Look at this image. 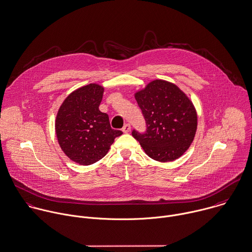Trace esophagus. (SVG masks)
I'll list each match as a JSON object with an SVG mask.
<instances>
[{
	"label": "esophagus",
	"mask_w": 252,
	"mask_h": 252,
	"mask_svg": "<svg viewBox=\"0 0 252 252\" xmlns=\"http://www.w3.org/2000/svg\"><path fill=\"white\" fill-rule=\"evenodd\" d=\"M131 130V126H130V124H125L124 126H123V128H122V131L124 132V133H128L129 131Z\"/></svg>",
	"instance_id": "esophagus-1"
}]
</instances>
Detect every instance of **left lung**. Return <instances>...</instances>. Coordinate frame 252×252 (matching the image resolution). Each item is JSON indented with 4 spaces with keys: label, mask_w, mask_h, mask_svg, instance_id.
I'll return each mask as SVG.
<instances>
[{
    "label": "left lung",
    "mask_w": 252,
    "mask_h": 252,
    "mask_svg": "<svg viewBox=\"0 0 252 252\" xmlns=\"http://www.w3.org/2000/svg\"><path fill=\"white\" fill-rule=\"evenodd\" d=\"M146 121V132L132 131L145 153L153 159L167 162L179 158L193 141L197 116L192 102L176 85L155 80L136 93Z\"/></svg>",
    "instance_id": "left-lung-1"
}]
</instances>
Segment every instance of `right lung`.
<instances>
[{"instance_id":"obj_1","label":"right lung","mask_w":252,"mask_h":252,"mask_svg":"<svg viewBox=\"0 0 252 252\" xmlns=\"http://www.w3.org/2000/svg\"><path fill=\"white\" fill-rule=\"evenodd\" d=\"M103 88L89 84L72 92L61 105L56 133L63 153L81 165L101 159L122 131L110 127L106 113L99 111Z\"/></svg>"}]
</instances>
